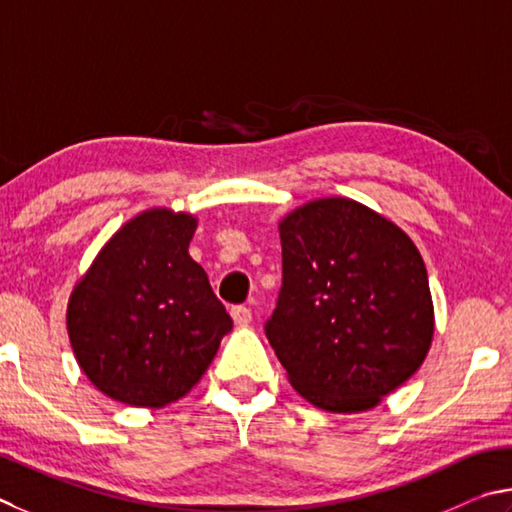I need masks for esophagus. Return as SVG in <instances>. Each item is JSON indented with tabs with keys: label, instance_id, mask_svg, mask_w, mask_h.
<instances>
[{
	"label": "esophagus",
	"instance_id": "obj_1",
	"mask_svg": "<svg viewBox=\"0 0 512 512\" xmlns=\"http://www.w3.org/2000/svg\"><path fill=\"white\" fill-rule=\"evenodd\" d=\"M231 317H233V321H236V326H249L251 310L247 306H233Z\"/></svg>",
	"mask_w": 512,
	"mask_h": 512
}]
</instances>
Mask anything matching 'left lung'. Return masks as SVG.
Wrapping results in <instances>:
<instances>
[{
  "instance_id": "1",
  "label": "left lung",
  "mask_w": 512,
  "mask_h": 512,
  "mask_svg": "<svg viewBox=\"0 0 512 512\" xmlns=\"http://www.w3.org/2000/svg\"><path fill=\"white\" fill-rule=\"evenodd\" d=\"M279 231L283 283L265 335L292 387L335 414L375 407L432 346L423 256L400 227L348 197L303 204Z\"/></svg>"
}]
</instances>
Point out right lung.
<instances>
[{"mask_svg": "<svg viewBox=\"0 0 512 512\" xmlns=\"http://www.w3.org/2000/svg\"><path fill=\"white\" fill-rule=\"evenodd\" d=\"M197 222L150 209L101 249L71 292L69 342L98 391L132 407H164L209 369L233 321L188 256Z\"/></svg>", "mask_w": 512, "mask_h": 512, "instance_id": "obj_1", "label": "right lung"}]
</instances>
